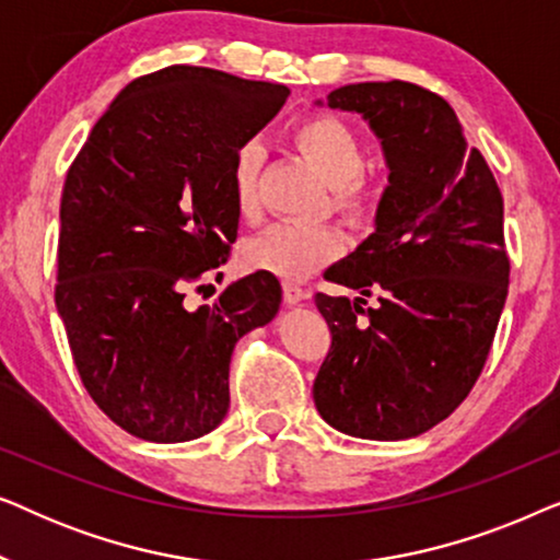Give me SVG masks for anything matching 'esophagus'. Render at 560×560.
Instances as JSON below:
<instances>
[{
	"instance_id": "esophagus-1",
	"label": "esophagus",
	"mask_w": 560,
	"mask_h": 560,
	"mask_svg": "<svg viewBox=\"0 0 560 560\" xmlns=\"http://www.w3.org/2000/svg\"><path fill=\"white\" fill-rule=\"evenodd\" d=\"M282 295H285L288 305H298L305 301V290L301 285H293V282H285V285H282Z\"/></svg>"
}]
</instances>
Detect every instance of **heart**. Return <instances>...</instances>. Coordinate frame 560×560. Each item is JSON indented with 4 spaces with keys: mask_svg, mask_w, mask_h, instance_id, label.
Listing matches in <instances>:
<instances>
[{
    "mask_svg": "<svg viewBox=\"0 0 560 560\" xmlns=\"http://www.w3.org/2000/svg\"><path fill=\"white\" fill-rule=\"evenodd\" d=\"M293 144L334 186V206L351 224H366L377 211V190L364 178L366 152L359 135L331 114L308 117L295 127ZM265 150L259 142H244L232 163V196L236 211L252 219L259 209L257 180ZM343 249L336 229L275 224L242 244V265L255 272H270L282 280H303L305 275L331 262Z\"/></svg>",
    "mask_w": 560,
    "mask_h": 560,
    "instance_id": "obj_1",
    "label": "heart"
}]
</instances>
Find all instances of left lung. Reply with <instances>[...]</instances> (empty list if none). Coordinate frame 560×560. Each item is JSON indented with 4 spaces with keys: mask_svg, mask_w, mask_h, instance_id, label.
<instances>
[{
    "mask_svg": "<svg viewBox=\"0 0 560 560\" xmlns=\"http://www.w3.org/2000/svg\"><path fill=\"white\" fill-rule=\"evenodd\" d=\"M326 106L370 121L389 183L374 232L324 272L359 295L316 293L331 351L313 402L354 439H412L464 402L492 349L510 282L502 194L446 98L416 83H349Z\"/></svg>",
    "mask_w": 560,
    "mask_h": 560,
    "instance_id": "obj_1",
    "label": "left lung"
}]
</instances>
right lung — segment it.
Instances as JSON below:
<instances>
[{
    "instance_id": "add662e5",
    "label": "right lung",
    "mask_w": 560,
    "mask_h": 560,
    "mask_svg": "<svg viewBox=\"0 0 560 560\" xmlns=\"http://www.w3.org/2000/svg\"><path fill=\"white\" fill-rule=\"evenodd\" d=\"M288 94L213 68H163L119 91L66 175L56 308L83 387L137 439L211 433L229 410L236 341L278 316L270 272L198 308L186 288L229 255L234 155Z\"/></svg>"
}]
</instances>
